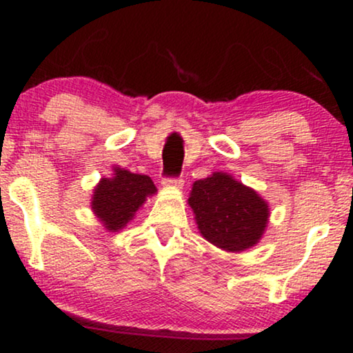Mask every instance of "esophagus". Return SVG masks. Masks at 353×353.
Wrapping results in <instances>:
<instances>
[{"instance_id":"34e87169","label":"esophagus","mask_w":353,"mask_h":353,"mask_svg":"<svg viewBox=\"0 0 353 353\" xmlns=\"http://www.w3.org/2000/svg\"><path fill=\"white\" fill-rule=\"evenodd\" d=\"M163 182L165 185H171V188L176 189H181L182 185H184V179H182V177H171V179H164Z\"/></svg>"}]
</instances>
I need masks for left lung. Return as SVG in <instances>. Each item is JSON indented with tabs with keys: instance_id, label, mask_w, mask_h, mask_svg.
Masks as SVG:
<instances>
[{
	"instance_id": "obj_1",
	"label": "left lung",
	"mask_w": 353,
	"mask_h": 353,
	"mask_svg": "<svg viewBox=\"0 0 353 353\" xmlns=\"http://www.w3.org/2000/svg\"><path fill=\"white\" fill-rule=\"evenodd\" d=\"M188 202L202 237L228 252L257 244L269 222V204L225 172L194 182Z\"/></svg>"
}]
</instances>
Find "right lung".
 Masks as SVG:
<instances>
[{
	"instance_id": "right-lung-1",
	"label": "right lung",
	"mask_w": 353,
	"mask_h": 353,
	"mask_svg": "<svg viewBox=\"0 0 353 353\" xmlns=\"http://www.w3.org/2000/svg\"><path fill=\"white\" fill-rule=\"evenodd\" d=\"M156 190L149 176L114 168V176L103 177L96 185L91 209L109 232H117L132 221L141 205Z\"/></svg>"
}]
</instances>
